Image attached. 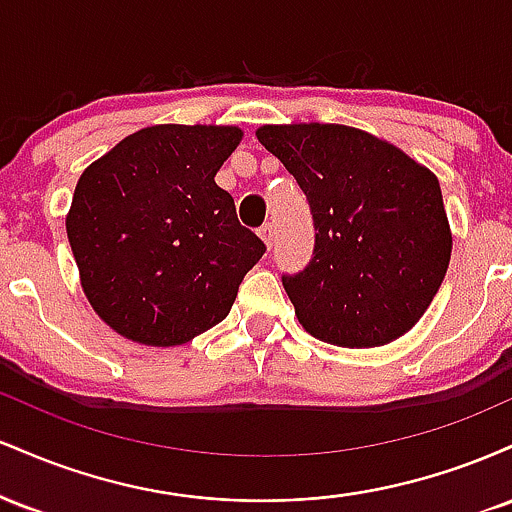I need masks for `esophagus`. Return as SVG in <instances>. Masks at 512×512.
Wrapping results in <instances>:
<instances>
[{"label": "esophagus", "instance_id": "obj_1", "mask_svg": "<svg viewBox=\"0 0 512 512\" xmlns=\"http://www.w3.org/2000/svg\"><path fill=\"white\" fill-rule=\"evenodd\" d=\"M260 238L264 240V243H267V248H272V243H274V238H276V231H274V223L272 221L264 223V226L260 228Z\"/></svg>", "mask_w": 512, "mask_h": 512}]
</instances>
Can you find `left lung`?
<instances>
[{"instance_id":"8db88e82","label":"left lung","mask_w":512,"mask_h":512,"mask_svg":"<svg viewBox=\"0 0 512 512\" xmlns=\"http://www.w3.org/2000/svg\"><path fill=\"white\" fill-rule=\"evenodd\" d=\"M313 214V257L281 274L298 322L320 342L368 349L402 337L443 284L452 236L436 175L344 125H267Z\"/></svg>"}]
</instances>
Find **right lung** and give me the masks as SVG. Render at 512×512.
Returning <instances> with one entry per match:
<instances>
[{"mask_svg": "<svg viewBox=\"0 0 512 512\" xmlns=\"http://www.w3.org/2000/svg\"><path fill=\"white\" fill-rule=\"evenodd\" d=\"M240 137L238 127H146L79 178L69 245L88 303L122 337L185 344L231 313L267 250L214 182Z\"/></svg>", "mask_w": 512, "mask_h": 512, "instance_id": "right-lung-1", "label": "right lung"}]
</instances>
